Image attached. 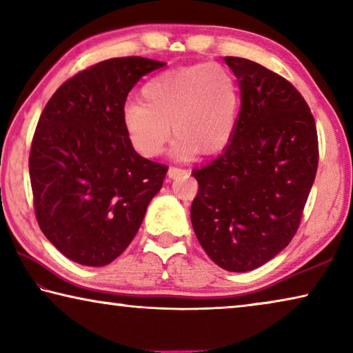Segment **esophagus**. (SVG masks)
<instances>
[{
    "label": "esophagus",
    "instance_id": "esophagus-1",
    "mask_svg": "<svg viewBox=\"0 0 353 353\" xmlns=\"http://www.w3.org/2000/svg\"><path fill=\"white\" fill-rule=\"evenodd\" d=\"M185 170H182V168H176V166H170V170H168V177L170 179H176L177 176L181 174H185Z\"/></svg>",
    "mask_w": 353,
    "mask_h": 353
}]
</instances>
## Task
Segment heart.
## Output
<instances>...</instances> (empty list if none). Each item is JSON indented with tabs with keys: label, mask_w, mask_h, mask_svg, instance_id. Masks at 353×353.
<instances>
[{
	"label": "heart",
	"mask_w": 353,
	"mask_h": 353,
	"mask_svg": "<svg viewBox=\"0 0 353 353\" xmlns=\"http://www.w3.org/2000/svg\"><path fill=\"white\" fill-rule=\"evenodd\" d=\"M141 101L122 110L123 130L139 155L155 159L176 134L172 155L192 160L199 152L219 155L233 143L239 123L241 92L228 68L198 63L155 76L141 90Z\"/></svg>",
	"instance_id": "heart-1"
}]
</instances>
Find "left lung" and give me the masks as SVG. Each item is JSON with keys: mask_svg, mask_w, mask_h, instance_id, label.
<instances>
[{"mask_svg": "<svg viewBox=\"0 0 353 353\" xmlns=\"http://www.w3.org/2000/svg\"><path fill=\"white\" fill-rule=\"evenodd\" d=\"M238 77L241 112L233 143L193 170L194 234L215 265L245 272L265 265L296 234L319 166L306 99L259 63L225 57Z\"/></svg>", "mask_w": 353, "mask_h": 353, "instance_id": "8db88e82", "label": "left lung"}]
</instances>
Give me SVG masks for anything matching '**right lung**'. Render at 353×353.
I'll return each mask as SVG.
<instances>
[{"label": "right lung", "instance_id": "1", "mask_svg": "<svg viewBox=\"0 0 353 353\" xmlns=\"http://www.w3.org/2000/svg\"><path fill=\"white\" fill-rule=\"evenodd\" d=\"M166 63L99 61L60 85L42 110L30 150L34 214L66 259L106 266L138 233L168 166L141 157L122 123L128 93Z\"/></svg>", "mask_w": 353, "mask_h": 353}]
</instances>
